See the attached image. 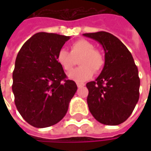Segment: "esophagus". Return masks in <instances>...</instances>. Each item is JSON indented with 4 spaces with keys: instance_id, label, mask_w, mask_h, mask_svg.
<instances>
[{
    "instance_id": "34e87169",
    "label": "esophagus",
    "mask_w": 151,
    "mask_h": 151,
    "mask_svg": "<svg viewBox=\"0 0 151 151\" xmlns=\"http://www.w3.org/2000/svg\"><path fill=\"white\" fill-rule=\"evenodd\" d=\"M77 86H78V87L80 88V87H82V86H84L85 84H83V83H77Z\"/></svg>"
}]
</instances>
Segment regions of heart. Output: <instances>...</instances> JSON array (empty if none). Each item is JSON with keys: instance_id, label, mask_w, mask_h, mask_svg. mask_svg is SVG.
Wrapping results in <instances>:
<instances>
[{"instance_id": "b5f03b06", "label": "heart", "mask_w": 151, "mask_h": 151, "mask_svg": "<svg viewBox=\"0 0 151 151\" xmlns=\"http://www.w3.org/2000/svg\"><path fill=\"white\" fill-rule=\"evenodd\" d=\"M78 60L79 68L68 73L71 80L77 82H83L91 78L94 72H100L105 65L104 53L95 45L86 40H78L70 46V52L61 49L58 52L56 60L65 71H70Z\"/></svg>"}]
</instances>
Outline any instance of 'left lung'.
Listing matches in <instances>:
<instances>
[{"mask_svg": "<svg viewBox=\"0 0 151 151\" xmlns=\"http://www.w3.org/2000/svg\"><path fill=\"white\" fill-rule=\"evenodd\" d=\"M102 44L105 65L95 81L86 83L89 110L99 122L117 125L129 117L139 99L138 69L132 54L118 38L106 31L83 34Z\"/></svg>", "mask_w": 151, "mask_h": 151, "instance_id": "left-lung-1", "label": "left lung"}]
</instances>
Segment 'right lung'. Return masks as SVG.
<instances>
[{"label":"right lung","mask_w":151,"mask_h":151,"mask_svg":"<svg viewBox=\"0 0 151 151\" xmlns=\"http://www.w3.org/2000/svg\"><path fill=\"white\" fill-rule=\"evenodd\" d=\"M69 36L39 32L22 45L15 60L12 90L18 112L28 124L46 128L65 116L78 86L67 79L57 53Z\"/></svg>","instance_id":"add662e5"}]
</instances>
